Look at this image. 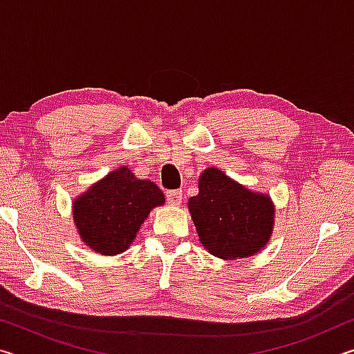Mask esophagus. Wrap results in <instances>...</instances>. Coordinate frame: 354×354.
I'll use <instances>...</instances> for the list:
<instances>
[{"mask_svg": "<svg viewBox=\"0 0 354 354\" xmlns=\"http://www.w3.org/2000/svg\"><path fill=\"white\" fill-rule=\"evenodd\" d=\"M167 203L171 206H179L183 201V192L181 190H169L167 192Z\"/></svg>", "mask_w": 354, "mask_h": 354, "instance_id": "esophagus-1", "label": "esophagus"}]
</instances>
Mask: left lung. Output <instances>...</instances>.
Segmentation results:
<instances>
[{
	"label": "left lung",
	"instance_id": "left-lung-1",
	"mask_svg": "<svg viewBox=\"0 0 354 354\" xmlns=\"http://www.w3.org/2000/svg\"><path fill=\"white\" fill-rule=\"evenodd\" d=\"M198 195L189 198V211L200 242L220 259L250 257L270 241L274 206L270 196L211 167L200 175Z\"/></svg>",
	"mask_w": 354,
	"mask_h": 354
}]
</instances>
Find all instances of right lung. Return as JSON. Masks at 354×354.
Listing matches in <instances>:
<instances>
[{
    "label": "right lung",
    "mask_w": 354,
    "mask_h": 354,
    "mask_svg": "<svg viewBox=\"0 0 354 354\" xmlns=\"http://www.w3.org/2000/svg\"><path fill=\"white\" fill-rule=\"evenodd\" d=\"M165 196L148 179H137L128 167L111 171L73 201V220L82 242L104 256L129 248L143 221Z\"/></svg>",
    "instance_id": "add662e5"
}]
</instances>
